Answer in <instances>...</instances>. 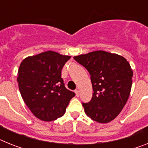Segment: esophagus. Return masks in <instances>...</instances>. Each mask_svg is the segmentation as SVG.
I'll use <instances>...</instances> for the list:
<instances>
[{
  "label": "esophagus",
  "mask_w": 148,
  "mask_h": 148,
  "mask_svg": "<svg viewBox=\"0 0 148 148\" xmlns=\"http://www.w3.org/2000/svg\"><path fill=\"white\" fill-rule=\"evenodd\" d=\"M75 95H76V97H79V90H75Z\"/></svg>",
  "instance_id": "obj_1"
}]
</instances>
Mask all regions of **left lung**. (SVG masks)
<instances>
[{"mask_svg":"<svg viewBox=\"0 0 148 148\" xmlns=\"http://www.w3.org/2000/svg\"><path fill=\"white\" fill-rule=\"evenodd\" d=\"M91 75L94 93L83 103L86 115L100 123H107L119 115L129 99L133 72L125 58L103 51L73 57Z\"/></svg>","mask_w":148,"mask_h":148,"instance_id":"obj_1","label":"left lung"}]
</instances>
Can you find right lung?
I'll list each match as a JSON object with an SVG mask.
<instances>
[{"label": "right lung", "mask_w": 148, "mask_h": 148, "mask_svg": "<svg viewBox=\"0 0 148 148\" xmlns=\"http://www.w3.org/2000/svg\"><path fill=\"white\" fill-rule=\"evenodd\" d=\"M70 57L48 51L22 61L17 77L19 91L38 119L50 122L63 116L75 95L66 88L61 78V70Z\"/></svg>", "instance_id": "right-lung-1"}]
</instances>
